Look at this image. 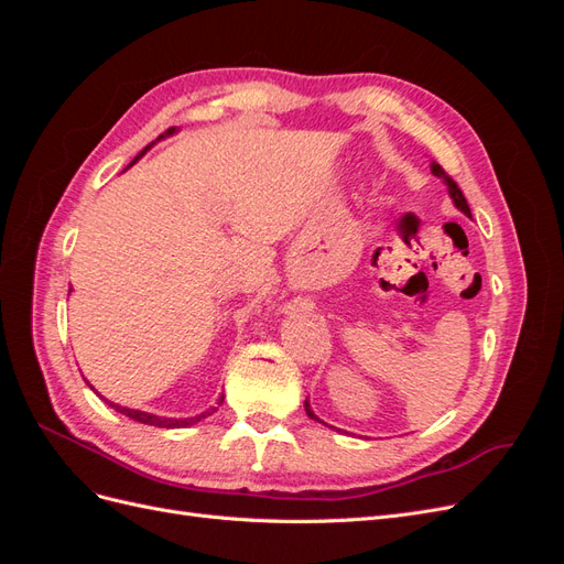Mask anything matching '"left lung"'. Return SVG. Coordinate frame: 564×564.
Instances as JSON below:
<instances>
[{"label":"left lung","instance_id":"1","mask_svg":"<svg viewBox=\"0 0 564 564\" xmlns=\"http://www.w3.org/2000/svg\"><path fill=\"white\" fill-rule=\"evenodd\" d=\"M431 172H433V176L442 178V183L447 185V193H449V197H452V202H454V207H456L458 212H464L466 216H470V207H468V202H466L464 193H460V187L445 174V169H442L437 162H431ZM305 414H308L313 421H319V419L315 416L313 409H311V402H308V400H305ZM319 423H324V421H319Z\"/></svg>","mask_w":564,"mask_h":564}]
</instances>
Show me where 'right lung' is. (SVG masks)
<instances>
[{"label": "right lung", "instance_id": "right-lung-1", "mask_svg": "<svg viewBox=\"0 0 564 564\" xmlns=\"http://www.w3.org/2000/svg\"><path fill=\"white\" fill-rule=\"evenodd\" d=\"M176 133V127H172V129H169V131H164L162 135H160V139H166V135H174ZM158 139V141H160ZM155 141V143H158ZM155 143H150L148 148H143L141 152H139V155H135L133 158V162L129 164V166H133L135 162H139L143 155H145V152L152 148V145H155ZM127 166V169H129ZM91 386V383H89ZM91 390H94V386H91ZM96 392V390H94ZM96 395H98V392H96ZM106 400V398H104ZM112 409H115V412H119V414H124V416H129V419H133V421H139V423H145V425H158V429H187V425H195V423H199L202 419H207V416H212L214 412H216V409L220 406V404H224V395H220L218 398V406H209L207 409V412H202V414H197V416H187V419H169V416H158V414H150V412H141V409H131V406H122V404H117V402H110V400H106Z\"/></svg>", "mask_w": 564, "mask_h": 564}]
</instances>
